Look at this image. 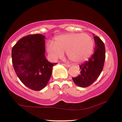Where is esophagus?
I'll list each match as a JSON object with an SVG mask.
<instances>
[{"mask_svg": "<svg viewBox=\"0 0 122 122\" xmlns=\"http://www.w3.org/2000/svg\"><path fill=\"white\" fill-rule=\"evenodd\" d=\"M62 65H64V66H65V67H68H68H70V66H71V65H69V64H62Z\"/></svg>", "mask_w": 122, "mask_h": 122, "instance_id": "esophagus-1", "label": "esophagus"}]
</instances>
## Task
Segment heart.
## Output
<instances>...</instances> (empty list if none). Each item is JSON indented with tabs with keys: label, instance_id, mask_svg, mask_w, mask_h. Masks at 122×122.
<instances>
[{
	"label": "heart",
	"instance_id": "b5f03b06",
	"mask_svg": "<svg viewBox=\"0 0 122 122\" xmlns=\"http://www.w3.org/2000/svg\"><path fill=\"white\" fill-rule=\"evenodd\" d=\"M94 47L91 36L82 33H69L57 36L54 42L47 43V51L53 60L62 57L66 51L71 61L80 62L91 56Z\"/></svg>",
	"mask_w": 122,
	"mask_h": 122
}]
</instances>
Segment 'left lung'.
<instances>
[{
    "label": "left lung",
    "mask_w": 122,
    "mask_h": 122,
    "mask_svg": "<svg viewBox=\"0 0 122 122\" xmlns=\"http://www.w3.org/2000/svg\"><path fill=\"white\" fill-rule=\"evenodd\" d=\"M94 36L95 48L94 53L88 61L81 64L80 74L72 78L75 84L80 87H87L97 80L102 72L106 58L104 43L97 36Z\"/></svg>",
    "instance_id": "1"
}]
</instances>
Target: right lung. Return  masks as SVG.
Masks as SVG:
<instances>
[{"label": "right lung", "mask_w": 122, "mask_h": 122, "mask_svg": "<svg viewBox=\"0 0 122 122\" xmlns=\"http://www.w3.org/2000/svg\"><path fill=\"white\" fill-rule=\"evenodd\" d=\"M45 37L29 35L20 39L12 49V62L16 75L22 83L34 91L46 86L57 63L47 61L45 56Z\"/></svg>", "instance_id": "obj_1"}]
</instances>
